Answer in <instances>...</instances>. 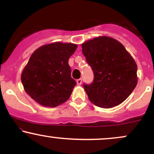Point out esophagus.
<instances>
[{"label":"esophagus","instance_id":"esophagus-1","mask_svg":"<svg viewBox=\"0 0 154 154\" xmlns=\"http://www.w3.org/2000/svg\"><path fill=\"white\" fill-rule=\"evenodd\" d=\"M82 79L81 78L77 79V85H80L82 84Z\"/></svg>","mask_w":154,"mask_h":154}]
</instances>
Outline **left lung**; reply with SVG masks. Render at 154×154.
<instances>
[{
	"label": "left lung",
	"instance_id": "left-lung-1",
	"mask_svg": "<svg viewBox=\"0 0 154 154\" xmlns=\"http://www.w3.org/2000/svg\"><path fill=\"white\" fill-rule=\"evenodd\" d=\"M82 48L94 74L91 84H83L89 100L104 109L119 105L137 85L135 60L122 44L109 37L90 40Z\"/></svg>",
	"mask_w": 154,
	"mask_h": 154
}]
</instances>
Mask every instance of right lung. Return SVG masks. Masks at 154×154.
I'll use <instances>...</instances> for the list:
<instances>
[{"mask_svg":"<svg viewBox=\"0 0 154 154\" xmlns=\"http://www.w3.org/2000/svg\"><path fill=\"white\" fill-rule=\"evenodd\" d=\"M77 45L53 43L32 54L22 73L24 91L40 105L56 107L69 98L77 85L68 61Z\"/></svg>","mask_w":154,"mask_h":154,"instance_id":"right-lung-1","label":"right lung"}]
</instances>
